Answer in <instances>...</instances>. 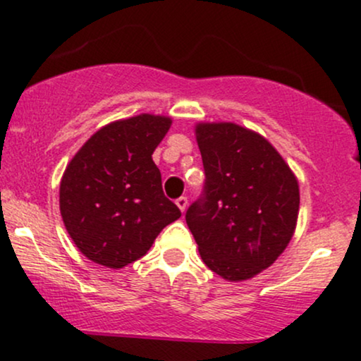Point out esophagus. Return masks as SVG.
<instances>
[{
    "instance_id": "1",
    "label": "esophagus",
    "mask_w": 361,
    "mask_h": 361,
    "mask_svg": "<svg viewBox=\"0 0 361 361\" xmlns=\"http://www.w3.org/2000/svg\"><path fill=\"white\" fill-rule=\"evenodd\" d=\"M176 205H178V209L181 210V212H185L186 207H188V198H186V197L176 198Z\"/></svg>"
}]
</instances>
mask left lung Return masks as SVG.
I'll return each mask as SVG.
<instances>
[{"label": "left lung", "mask_w": 361, "mask_h": 361, "mask_svg": "<svg viewBox=\"0 0 361 361\" xmlns=\"http://www.w3.org/2000/svg\"><path fill=\"white\" fill-rule=\"evenodd\" d=\"M205 183L186 224L210 270L247 280L283 252L299 215V183L276 149L235 123H198Z\"/></svg>", "instance_id": "obj_1"}]
</instances>
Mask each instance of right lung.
I'll return each mask as SVG.
<instances>
[{
  "label": "right lung",
  "instance_id": "1",
  "mask_svg": "<svg viewBox=\"0 0 361 361\" xmlns=\"http://www.w3.org/2000/svg\"><path fill=\"white\" fill-rule=\"evenodd\" d=\"M171 127L159 115L109 123L86 140L61 180V215L86 258L123 268L142 258L157 234L180 219L164 197L152 152Z\"/></svg>",
  "mask_w": 361,
  "mask_h": 361
}]
</instances>
